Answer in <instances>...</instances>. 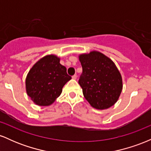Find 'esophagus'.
<instances>
[{"mask_svg":"<svg viewBox=\"0 0 151 151\" xmlns=\"http://www.w3.org/2000/svg\"><path fill=\"white\" fill-rule=\"evenodd\" d=\"M72 79H77V75H76V74H74V75H73V76H72Z\"/></svg>","mask_w":151,"mask_h":151,"instance_id":"esophagus-1","label":"esophagus"}]
</instances>
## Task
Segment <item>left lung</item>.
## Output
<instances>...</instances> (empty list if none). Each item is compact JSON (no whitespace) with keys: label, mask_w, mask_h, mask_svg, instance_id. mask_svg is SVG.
I'll list each match as a JSON object with an SVG mask.
<instances>
[{"label":"left lung","mask_w":151,"mask_h":151,"mask_svg":"<svg viewBox=\"0 0 151 151\" xmlns=\"http://www.w3.org/2000/svg\"><path fill=\"white\" fill-rule=\"evenodd\" d=\"M82 74L79 84L84 98L96 109L114 105L122 91V77L114 62L99 52L92 51L79 56Z\"/></svg>","instance_id":"8db88e82"}]
</instances>
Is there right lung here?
Masks as SVG:
<instances>
[{
    "label": "right lung",
    "mask_w": 151,
    "mask_h": 151,
    "mask_svg": "<svg viewBox=\"0 0 151 151\" xmlns=\"http://www.w3.org/2000/svg\"><path fill=\"white\" fill-rule=\"evenodd\" d=\"M56 55H47L36 62L25 79L27 94L38 106H50L61 94L72 77Z\"/></svg>",
    "instance_id": "obj_1"
}]
</instances>
